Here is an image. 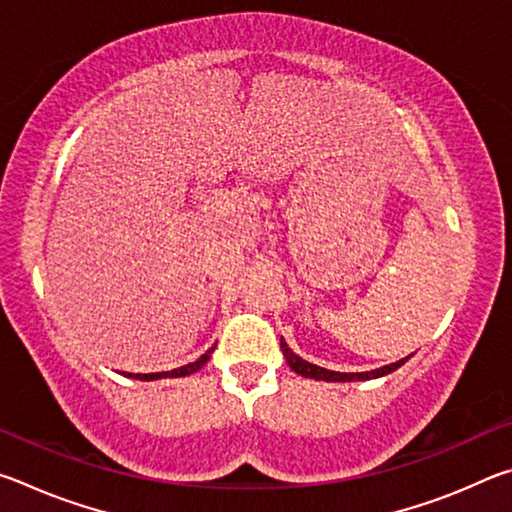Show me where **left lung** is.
<instances>
[{
	"label": "left lung",
	"mask_w": 512,
	"mask_h": 512,
	"mask_svg": "<svg viewBox=\"0 0 512 512\" xmlns=\"http://www.w3.org/2000/svg\"><path fill=\"white\" fill-rule=\"evenodd\" d=\"M280 348L284 352V359H287L289 368L296 372L300 377H307V379H316V381H366V379H377V377H384V375H391L393 370H397L400 366H404L406 359H400L395 363H388L384 368H377V370H370V372H336V370H327V368H320L316 363H309L302 357H298L296 352H293L287 341L280 339Z\"/></svg>",
	"instance_id": "obj_1"
}]
</instances>
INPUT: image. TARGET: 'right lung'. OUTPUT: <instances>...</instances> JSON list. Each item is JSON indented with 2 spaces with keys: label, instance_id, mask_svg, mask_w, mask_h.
Here are the masks:
<instances>
[{
  "label": "right lung",
  "instance_id": "right-lung-1",
  "mask_svg": "<svg viewBox=\"0 0 512 512\" xmlns=\"http://www.w3.org/2000/svg\"><path fill=\"white\" fill-rule=\"evenodd\" d=\"M214 352V348L207 350L201 359H196L194 363H187L183 368H176V370H169V372H149V375H135V372H124V377H131V379H140V381H155V379H173V377H187L192 375V372L201 370L207 359H210V354Z\"/></svg>",
  "mask_w": 512,
  "mask_h": 512
}]
</instances>
